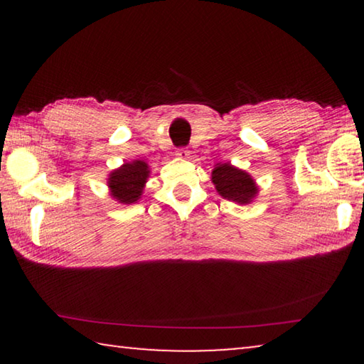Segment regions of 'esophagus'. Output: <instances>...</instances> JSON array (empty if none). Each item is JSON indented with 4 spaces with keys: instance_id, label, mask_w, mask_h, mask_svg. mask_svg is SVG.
Masks as SVG:
<instances>
[{
    "instance_id": "34e87169",
    "label": "esophagus",
    "mask_w": 364,
    "mask_h": 364,
    "mask_svg": "<svg viewBox=\"0 0 364 364\" xmlns=\"http://www.w3.org/2000/svg\"><path fill=\"white\" fill-rule=\"evenodd\" d=\"M176 157L178 159H189V151L186 147H180V149L176 151Z\"/></svg>"
}]
</instances>
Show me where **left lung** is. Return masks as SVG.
Segmentation results:
<instances>
[{
	"instance_id": "8db88e82",
	"label": "left lung",
	"mask_w": 364,
	"mask_h": 364,
	"mask_svg": "<svg viewBox=\"0 0 364 364\" xmlns=\"http://www.w3.org/2000/svg\"><path fill=\"white\" fill-rule=\"evenodd\" d=\"M212 181L220 196L237 204H249L257 194V186L250 175L230 164H217L212 171Z\"/></svg>"
}]
</instances>
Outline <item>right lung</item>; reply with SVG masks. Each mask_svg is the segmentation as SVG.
<instances>
[{"label":"right lung","instance_id":"1","mask_svg":"<svg viewBox=\"0 0 364 364\" xmlns=\"http://www.w3.org/2000/svg\"><path fill=\"white\" fill-rule=\"evenodd\" d=\"M147 176H149V168L143 160L122 165L109 176L110 193L122 204H133L143 193Z\"/></svg>","mask_w":364,"mask_h":364}]
</instances>
